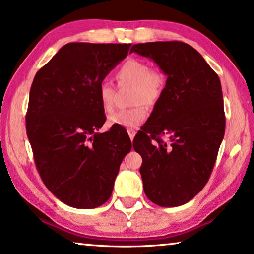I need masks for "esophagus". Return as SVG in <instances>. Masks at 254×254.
<instances>
[{
    "mask_svg": "<svg viewBox=\"0 0 254 254\" xmlns=\"http://www.w3.org/2000/svg\"><path fill=\"white\" fill-rule=\"evenodd\" d=\"M127 133H128V135H129V137H130V140H133L134 139V136H135V134H136V131H135L134 129H127Z\"/></svg>",
    "mask_w": 254,
    "mask_h": 254,
    "instance_id": "esophagus-1",
    "label": "esophagus"
}]
</instances>
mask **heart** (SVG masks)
Listing matches in <instances>:
<instances>
[{
    "instance_id": "obj_1",
    "label": "heart",
    "mask_w": 254,
    "mask_h": 254,
    "mask_svg": "<svg viewBox=\"0 0 254 254\" xmlns=\"http://www.w3.org/2000/svg\"><path fill=\"white\" fill-rule=\"evenodd\" d=\"M118 83L120 85H134L133 103L136 106L114 112L108 117L110 126L135 128L147 119L148 105L155 104L161 97L164 87V78L160 72L151 71L146 62L140 59H128L117 71ZM115 91L107 81L99 84L98 98L101 108L108 113L114 108Z\"/></svg>"
}]
</instances>
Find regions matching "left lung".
<instances>
[{
  "label": "left lung",
  "instance_id": "left-lung-1",
  "mask_svg": "<svg viewBox=\"0 0 254 254\" xmlns=\"http://www.w3.org/2000/svg\"><path fill=\"white\" fill-rule=\"evenodd\" d=\"M130 52L153 59L167 75L162 94L133 142L142 157L144 193L160 206L183 205L209 181L225 133L220 80L187 43H140Z\"/></svg>",
  "mask_w": 254,
  "mask_h": 254
}]
</instances>
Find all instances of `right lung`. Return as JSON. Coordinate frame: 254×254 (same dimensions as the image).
<instances>
[{"label": "right lung", "instance_id": "right-lung-1", "mask_svg": "<svg viewBox=\"0 0 254 254\" xmlns=\"http://www.w3.org/2000/svg\"><path fill=\"white\" fill-rule=\"evenodd\" d=\"M130 44L68 43L37 73L30 88L26 134L43 182L63 203L94 209L107 202L129 136L106 120L99 84L126 58Z\"/></svg>", "mask_w": 254, "mask_h": 254}]
</instances>
